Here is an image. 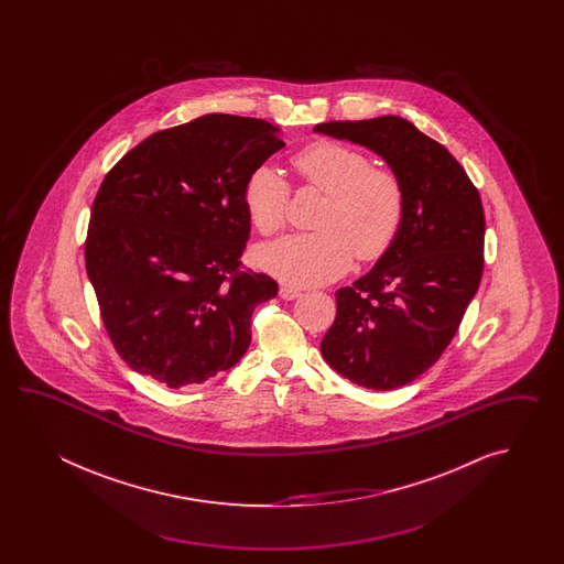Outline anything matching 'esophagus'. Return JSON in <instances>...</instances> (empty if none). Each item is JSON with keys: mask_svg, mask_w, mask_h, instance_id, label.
I'll return each mask as SVG.
<instances>
[{"mask_svg": "<svg viewBox=\"0 0 564 564\" xmlns=\"http://www.w3.org/2000/svg\"><path fill=\"white\" fill-rule=\"evenodd\" d=\"M299 296H302V292H300L299 288L292 286H282L280 288V299L282 300H296Z\"/></svg>", "mask_w": 564, "mask_h": 564, "instance_id": "34e87169", "label": "esophagus"}]
</instances>
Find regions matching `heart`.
Masks as SVG:
<instances>
[{"label": "heart", "instance_id": "heart-1", "mask_svg": "<svg viewBox=\"0 0 564 564\" xmlns=\"http://www.w3.org/2000/svg\"><path fill=\"white\" fill-rule=\"evenodd\" d=\"M302 180L328 195L314 234H292L262 246L256 260L270 276L296 288L323 286L343 276L352 256L381 258L395 241L405 214L401 181L387 169H372L369 156L347 144H311L294 156ZM290 187L272 165L253 169L243 204L264 236L286 221Z\"/></svg>", "mask_w": 564, "mask_h": 564}]
</instances>
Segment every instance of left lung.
Here are the masks:
<instances>
[{
  "mask_svg": "<svg viewBox=\"0 0 564 564\" xmlns=\"http://www.w3.org/2000/svg\"><path fill=\"white\" fill-rule=\"evenodd\" d=\"M338 141L381 156L405 193L393 246L336 292L324 360L348 381L391 391L415 381L457 333L484 270V209L464 167L444 144L401 117L316 124Z\"/></svg>",
  "mask_w": 564,
  "mask_h": 564,
  "instance_id": "obj_1",
  "label": "left lung"
}]
</instances>
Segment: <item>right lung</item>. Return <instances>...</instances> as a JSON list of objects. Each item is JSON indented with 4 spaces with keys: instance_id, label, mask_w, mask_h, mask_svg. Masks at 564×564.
<instances>
[{
    "instance_id": "add662e5",
    "label": "right lung",
    "mask_w": 564,
    "mask_h": 564,
    "mask_svg": "<svg viewBox=\"0 0 564 564\" xmlns=\"http://www.w3.org/2000/svg\"><path fill=\"white\" fill-rule=\"evenodd\" d=\"M282 147L265 120L204 115L151 134L105 177L86 272L132 371L181 389L246 355L253 308L278 284L238 272L250 240L243 187Z\"/></svg>"
}]
</instances>
